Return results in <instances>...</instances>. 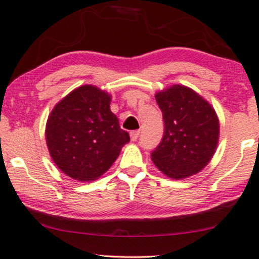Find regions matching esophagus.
<instances>
[{"mask_svg":"<svg viewBox=\"0 0 259 259\" xmlns=\"http://www.w3.org/2000/svg\"><path fill=\"white\" fill-rule=\"evenodd\" d=\"M130 136H131V140L136 141L137 139L139 138V136H140V131H132Z\"/></svg>","mask_w":259,"mask_h":259,"instance_id":"1","label":"esophagus"}]
</instances>
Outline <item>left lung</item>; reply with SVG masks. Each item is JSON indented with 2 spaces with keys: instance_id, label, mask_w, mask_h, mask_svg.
I'll list each match as a JSON object with an SVG mask.
<instances>
[{
  "instance_id": "8db88e82",
  "label": "left lung",
  "mask_w": 259,
  "mask_h": 259,
  "mask_svg": "<svg viewBox=\"0 0 259 259\" xmlns=\"http://www.w3.org/2000/svg\"><path fill=\"white\" fill-rule=\"evenodd\" d=\"M155 100L164 132L151 154L153 162L169 179L200 173L219 145L220 121L213 107L194 90L179 84L156 92Z\"/></svg>"
}]
</instances>
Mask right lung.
I'll return each instance as SVG.
<instances>
[{"label":"right lung","instance_id":"obj_1","mask_svg":"<svg viewBox=\"0 0 259 259\" xmlns=\"http://www.w3.org/2000/svg\"><path fill=\"white\" fill-rule=\"evenodd\" d=\"M110 104L107 92L95 85H81L56 104L49 114V153L56 166L71 179L80 182L99 179L130 141Z\"/></svg>","mask_w":259,"mask_h":259}]
</instances>
